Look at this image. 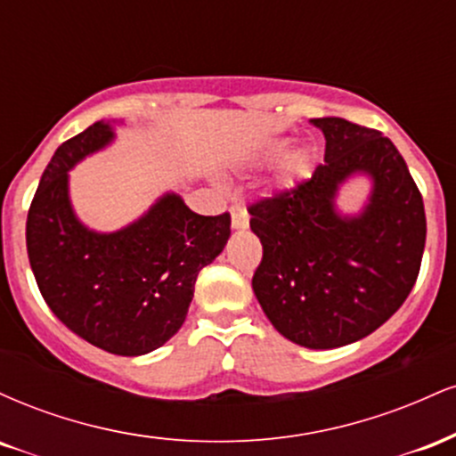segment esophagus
Wrapping results in <instances>:
<instances>
[{"mask_svg":"<svg viewBox=\"0 0 456 456\" xmlns=\"http://www.w3.org/2000/svg\"><path fill=\"white\" fill-rule=\"evenodd\" d=\"M232 227L238 232V229L248 227V212H246L244 206H232Z\"/></svg>","mask_w":456,"mask_h":456,"instance_id":"esophagus-1","label":"esophagus"}]
</instances>
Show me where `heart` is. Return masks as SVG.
<instances>
[{
    "label": "heart",
    "mask_w": 456,
    "mask_h": 456,
    "mask_svg": "<svg viewBox=\"0 0 456 456\" xmlns=\"http://www.w3.org/2000/svg\"><path fill=\"white\" fill-rule=\"evenodd\" d=\"M287 150V141H270L261 150V159L272 160L281 156V151ZM311 169V151L306 148H294L286 151L279 162V177L282 184H294V182L302 180L308 175Z\"/></svg>",
    "instance_id": "obj_1"
}]
</instances>
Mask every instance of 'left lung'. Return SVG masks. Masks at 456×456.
<instances>
[{
    "mask_svg": "<svg viewBox=\"0 0 456 456\" xmlns=\"http://www.w3.org/2000/svg\"><path fill=\"white\" fill-rule=\"evenodd\" d=\"M326 137L323 165L294 191L248 208L264 259L253 291L285 338L334 349L369 337L399 311L420 272L425 203L388 137L343 118L311 119ZM369 176L355 215L338 210V191Z\"/></svg>",
    "mask_w": 456,
    "mask_h": 456,
    "instance_id": "8db88e82",
    "label": "left lung"
}]
</instances>
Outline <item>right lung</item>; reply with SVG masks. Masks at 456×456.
Returning a JSON list of instances; mask_svg holds the SVG:
<instances>
[{
	"instance_id": "obj_1",
	"label": "right lung",
	"mask_w": 456,
	"mask_h": 456,
	"mask_svg": "<svg viewBox=\"0 0 456 456\" xmlns=\"http://www.w3.org/2000/svg\"><path fill=\"white\" fill-rule=\"evenodd\" d=\"M113 122H96L61 143L28 214V255L38 289L72 332L115 355L159 349L182 328L201 268L223 253L232 218L201 216L165 192L137 221L94 232L70 201L77 162L107 148Z\"/></svg>"
}]
</instances>
